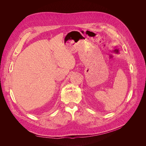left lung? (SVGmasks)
I'll return each mask as SVG.
<instances>
[{
  "instance_id": "1",
  "label": "left lung",
  "mask_w": 146,
  "mask_h": 146,
  "mask_svg": "<svg viewBox=\"0 0 146 146\" xmlns=\"http://www.w3.org/2000/svg\"><path fill=\"white\" fill-rule=\"evenodd\" d=\"M114 52L116 53V54H119V49H117V48H116L115 50H114Z\"/></svg>"
}]
</instances>
